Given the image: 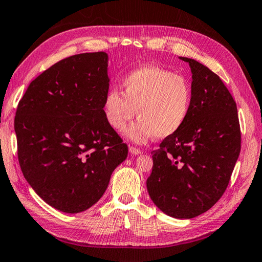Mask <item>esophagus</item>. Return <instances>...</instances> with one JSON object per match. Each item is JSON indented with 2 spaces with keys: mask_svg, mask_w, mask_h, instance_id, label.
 Segmentation results:
<instances>
[{
  "mask_svg": "<svg viewBox=\"0 0 262 262\" xmlns=\"http://www.w3.org/2000/svg\"><path fill=\"white\" fill-rule=\"evenodd\" d=\"M129 150H130V152H131L132 155H140L141 154V150L139 149V148H136V147H133V146L129 147Z\"/></svg>",
  "mask_w": 262,
  "mask_h": 262,
  "instance_id": "obj_1",
  "label": "esophagus"
}]
</instances>
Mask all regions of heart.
Returning <instances> with one entry per match:
<instances>
[{
  "mask_svg": "<svg viewBox=\"0 0 262 262\" xmlns=\"http://www.w3.org/2000/svg\"><path fill=\"white\" fill-rule=\"evenodd\" d=\"M192 89L186 77L165 68L145 65L129 72L122 80V92L108 90L102 113L112 129L126 130L127 139L145 144L156 136L165 139L182 129L190 115Z\"/></svg>",
  "mask_w": 262,
  "mask_h": 262,
  "instance_id": "heart-1",
  "label": "heart"
}]
</instances>
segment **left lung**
I'll list each match as a JSON object with an SVG mask.
<instances>
[{
  "label": "left lung",
  "instance_id": "obj_1",
  "mask_svg": "<svg viewBox=\"0 0 262 262\" xmlns=\"http://www.w3.org/2000/svg\"><path fill=\"white\" fill-rule=\"evenodd\" d=\"M192 105L182 129L152 155L147 190L154 204L176 219L211 209L229 184L241 151L236 102L220 77L190 58Z\"/></svg>",
  "mask_w": 262,
  "mask_h": 262
}]
</instances>
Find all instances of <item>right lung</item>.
I'll use <instances>...</instances> for the list:
<instances>
[{"label": "right lung", "instance_id": "right-lung-1", "mask_svg": "<svg viewBox=\"0 0 262 262\" xmlns=\"http://www.w3.org/2000/svg\"><path fill=\"white\" fill-rule=\"evenodd\" d=\"M108 89V54L81 53L44 71L18 103L14 131L23 174L61 212L95 205L127 156V146L103 116Z\"/></svg>", "mask_w": 262, "mask_h": 262}]
</instances>
